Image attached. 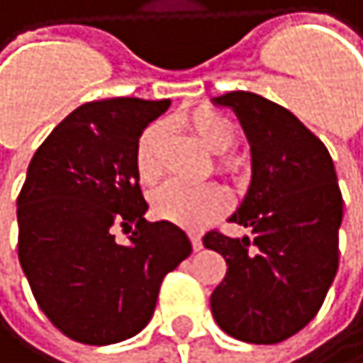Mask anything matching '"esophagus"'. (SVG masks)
I'll list each match as a JSON object with an SVG mask.
<instances>
[{"label":"esophagus","instance_id":"obj_1","mask_svg":"<svg viewBox=\"0 0 363 363\" xmlns=\"http://www.w3.org/2000/svg\"><path fill=\"white\" fill-rule=\"evenodd\" d=\"M189 238H191V247H194V251H196V253H198V251H202V247H204V245H202V238H200L198 234H194V232L189 234Z\"/></svg>","mask_w":363,"mask_h":363}]
</instances>
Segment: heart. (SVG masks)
<instances>
[{
  "label": "heart",
  "instance_id": "b5f03b06",
  "mask_svg": "<svg viewBox=\"0 0 363 363\" xmlns=\"http://www.w3.org/2000/svg\"><path fill=\"white\" fill-rule=\"evenodd\" d=\"M187 129H191L208 150L219 152L217 165L225 174H234L240 169V159L228 155V150L236 138L234 123L215 108H198L194 112H185L178 118ZM163 142H165V125L152 123L148 125L133 150V165L140 183L155 185L163 176ZM228 206V194L219 183H183V180H169L152 194V213L159 219L172 221L176 225L200 230L211 223L217 215Z\"/></svg>",
  "mask_w": 363,
  "mask_h": 363
}]
</instances>
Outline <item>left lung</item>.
Listing matches in <instances>:
<instances>
[{
    "label": "left lung",
    "mask_w": 363,
    "mask_h": 363,
    "mask_svg": "<svg viewBox=\"0 0 363 363\" xmlns=\"http://www.w3.org/2000/svg\"><path fill=\"white\" fill-rule=\"evenodd\" d=\"M213 101L236 112L251 144V187L230 221L253 238L204 236L228 264L211 311L225 334L277 345L315 319L338 270L342 194L334 161L296 114L262 95L232 91Z\"/></svg>",
    "instance_id": "left-lung-1"
}]
</instances>
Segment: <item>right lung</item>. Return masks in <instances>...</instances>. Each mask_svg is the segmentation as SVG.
<instances>
[{"label": "right lung", "mask_w": 363, "mask_h": 363, "mask_svg": "<svg viewBox=\"0 0 363 363\" xmlns=\"http://www.w3.org/2000/svg\"><path fill=\"white\" fill-rule=\"evenodd\" d=\"M167 108L169 99L138 97L82 104L27 167L18 262L42 313L76 342L114 345L144 330L163 277L191 255L183 230L144 219L133 165L140 133ZM114 225L132 232L125 245L113 240Z\"/></svg>", "instance_id": "add662e5"}]
</instances>
